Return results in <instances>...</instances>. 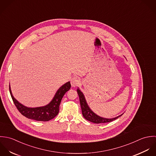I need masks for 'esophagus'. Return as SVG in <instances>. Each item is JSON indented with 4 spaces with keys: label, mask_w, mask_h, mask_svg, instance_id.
<instances>
[{
    "label": "esophagus",
    "mask_w": 156,
    "mask_h": 156,
    "mask_svg": "<svg viewBox=\"0 0 156 156\" xmlns=\"http://www.w3.org/2000/svg\"><path fill=\"white\" fill-rule=\"evenodd\" d=\"M80 80L77 78V77H73L70 80V84L72 87H75L76 86H78L80 84Z\"/></svg>",
    "instance_id": "1"
}]
</instances>
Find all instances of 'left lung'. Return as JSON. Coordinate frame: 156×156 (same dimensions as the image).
I'll return each mask as SVG.
<instances>
[{
	"instance_id": "left-lung-1",
	"label": "left lung",
	"mask_w": 156,
	"mask_h": 156,
	"mask_svg": "<svg viewBox=\"0 0 156 156\" xmlns=\"http://www.w3.org/2000/svg\"><path fill=\"white\" fill-rule=\"evenodd\" d=\"M77 93L78 94V96L80 98V105L82 110L83 116L86 120L90 122H92L95 124L110 122L111 121H113L116 119L117 118L121 116L124 114L122 113L121 115L113 118H105L99 116V115L94 113V112L92 110V109L90 108V107L89 106L87 102L84 94L81 92V90L80 89L79 87H78L77 89Z\"/></svg>"
}]
</instances>
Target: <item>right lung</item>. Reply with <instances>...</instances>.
I'll return each instance as SVG.
<instances>
[{
	"label": "right lung",
	"mask_w": 156,
	"mask_h": 156,
	"mask_svg": "<svg viewBox=\"0 0 156 156\" xmlns=\"http://www.w3.org/2000/svg\"><path fill=\"white\" fill-rule=\"evenodd\" d=\"M70 81L62 86L55 94L51 101L47 105L38 107H28L19 102L12 95L10 84L9 92L12 101L20 113L26 118L37 121H49L59 113V107L63 96L70 89Z\"/></svg>",
	"instance_id": "right-lung-1"
}]
</instances>
